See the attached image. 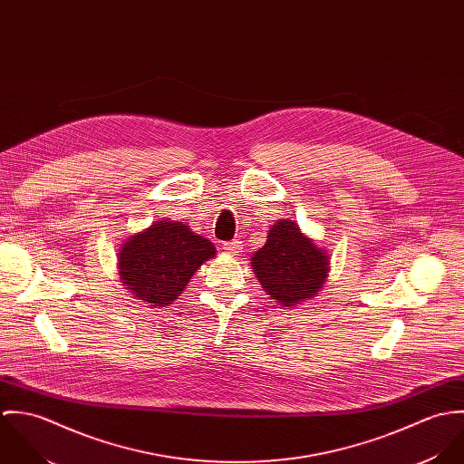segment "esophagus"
Masks as SVG:
<instances>
[{
    "label": "esophagus",
    "instance_id": "1",
    "mask_svg": "<svg viewBox=\"0 0 464 464\" xmlns=\"http://www.w3.org/2000/svg\"><path fill=\"white\" fill-rule=\"evenodd\" d=\"M241 241L239 239H232V241H227V243H223V248L227 250V252H230V254H237L239 250H241Z\"/></svg>",
    "mask_w": 464,
    "mask_h": 464
}]
</instances>
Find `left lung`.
Here are the masks:
<instances>
[{
  "instance_id": "8db88e82",
  "label": "left lung",
  "mask_w": 464,
  "mask_h": 464,
  "mask_svg": "<svg viewBox=\"0 0 464 464\" xmlns=\"http://www.w3.org/2000/svg\"><path fill=\"white\" fill-rule=\"evenodd\" d=\"M327 256L307 239L296 223L280 219L252 257L266 293L284 307L314 296L327 278Z\"/></svg>"
}]
</instances>
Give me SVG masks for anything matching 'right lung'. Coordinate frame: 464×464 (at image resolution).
<instances>
[{
    "label": "right lung",
    "mask_w": 464,
    "mask_h": 464,
    "mask_svg": "<svg viewBox=\"0 0 464 464\" xmlns=\"http://www.w3.org/2000/svg\"><path fill=\"white\" fill-rule=\"evenodd\" d=\"M214 254V245L188 225L157 221L125 243L120 275L139 300L164 307L180 296L195 271Z\"/></svg>",
    "instance_id": "right-lung-1"
}]
</instances>
